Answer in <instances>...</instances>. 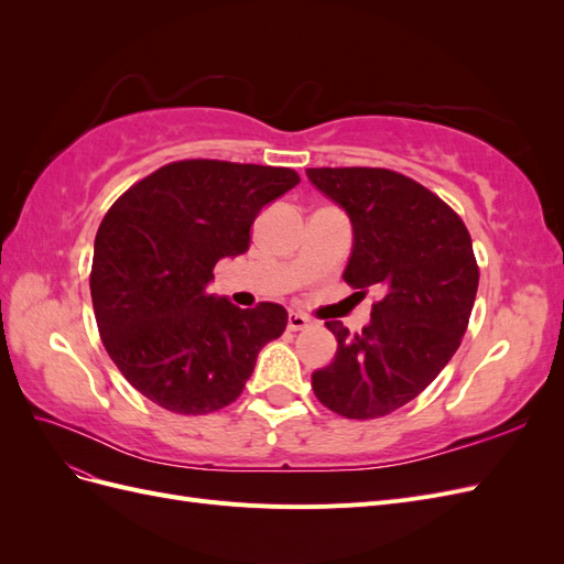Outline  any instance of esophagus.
Returning <instances> with one entry per match:
<instances>
[{"label": "esophagus", "instance_id": "34e87169", "mask_svg": "<svg viewBox=\"0 0 564 564\" xmlns=\"http://www.w3.org/2000/svg\"><path fill=\"white\" fill-rule=\"evenodd\" d=\"M311 324V317L308 315H303V313H289V319H286V327L292 329V332H301V329H305Z\"/></svg>", "mask_w": 564, "mask_h": 564}]
</instances>
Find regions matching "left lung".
Returning <instances> with one entry per match:
<instances>
[{
  "label": "left lung",
  "mask_w": 564,
  "mask_h": 564,
  "mask_svg": "<svg viewBox=\"0 0 564 564\" xmlns=\"http://www.w3.org/2000/svg\"><path fill=\"white\" fill-rule=\"evenodd\" d=\"M308 178L350 216L344 280L383 294L360 334L327 322L338 348L313 390L340 416L379 419L421 395L460 346L480 282L470 232L447 202L390 169L319 166Z\"/></svg>",
  "instance_id": "1"
}]
</instances>
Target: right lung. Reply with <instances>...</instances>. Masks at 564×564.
<instances>
[{
	"mask_svg": "<svg viewBox=\"0 0 564 564\" xmlns=\"http://www.w3.org/2000/svg\"><path fill=\"white\" fill-rule=\"evenodd\" d=\"M294 169L181 160L133 183L100 220L91 301L122 377L174 414H209L242 395L256 357L286 329L280 303L242 311L209 294L214 265L249 249Z\"/></svg>",
	"mask_w": 564,
	"mask_h": 564,
	"instance_id": "add662e5",
	"label": "right lung"
}]
</instances>
